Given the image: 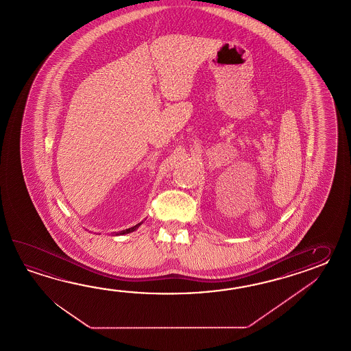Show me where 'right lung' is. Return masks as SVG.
<instances>
[{
	"label": "right lung",
	"mask_w": 351,
	"mask_h": 351,
	"mask_svg": "<svg viewBox=\"0 0 351 351\" xmlns=\"http://www.w3.org/2000/svg\"><path fill=\"white\" fill-rule=\"evenodd\" d=\"M143 223L141 222V223L135 224V226H133V227H130V228H127V230H124V231H120L118 232V233H115V236H119V234H127V233H132V232H134L135 230H138L139 228V226Z\"/></svg>",
	"instance_id": "obj_1"
}]
</instances>
